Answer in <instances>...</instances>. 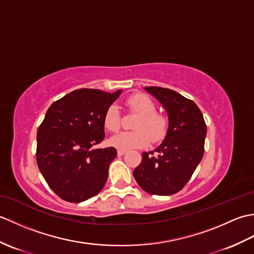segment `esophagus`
I'll return each instance as SVG.
<instances>
[{
    "label": "esophagus",
    "instance_id": "1",
    "mask_svg": "<svg viewBox=\"0 0 254 254\" xmlns=\"http://www.w3.org/2000/svg\"><path fill=\"white\" fill-rule=\"evenodd\" d=\"M124 154H126V150H123V149H118V156H123Z\"/></svg>",
    "mask_w": 254,
    "mask_h": 254
}]
</instances>
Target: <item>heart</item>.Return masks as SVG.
I'll use <instances>...</instances> for the list:
<instances>
[{
  "label": "heart",
  "mask_w": 254,
  "mask_h": 254,
  "mask_svg": "<svg viewBox=\"0 0 254 254\" xmlns=\"http://www.w3.org/2000/svg\"><path fill=\"white\" fill-rule=\"evenodd\" d=\"M128 110L138 113V117L133 123L135 130L120 132L110 138L113 146L120 149L141 148L146 146L152 141L160 142L166 136L168 130L167 119L156 112L155 104L152 99L143 94H135L127 100ZM104 126L108 131L116 132L121 126V115L116 105L108 107L104 116Z\"/></svg>",
  "instance_id": "heart-1"
}]
</instances>
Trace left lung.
I'll use <instances>...</instances> for the list:
<instances>
[{
	"instance_id": "obj_1",
	"label": "left lung",
	"mask_w": 254,
	"mask_h": 254,
	"mask_svg": "<svg viewBox=\"0 0 254 254\" xmlns=\"http://www.w3.org/2000/svg\"><path fill=\"white\" fill-rule=\"evenodd\" d=\"M145 90L166 109L168 130L157 148L143 153L133 176L147 193L171 195L187 185L203 158L206 124L195 102L177 91L154 86Z\"/></svg>"
}]
</instances>
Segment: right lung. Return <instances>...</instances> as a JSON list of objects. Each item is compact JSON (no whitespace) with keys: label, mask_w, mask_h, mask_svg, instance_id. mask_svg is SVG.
Instances as JSON below:
<instances>
[{"label":"right lung","mask_w":254,"mask_h":254,"mask_svg":"<svg viewBox=\"0 0 254 254\" xmlns=\"http://www.w3.org/2000/svg\"><path fill=\"white\" fill-rule=\"evenodd\" d=\"M121 91L74 90L53 102L38 127L37 165L64 201H86L105 187L117 149L94 146L105 138V112Z\"/></svg>","instance_id":"right-lung-1"}]
</instances>
